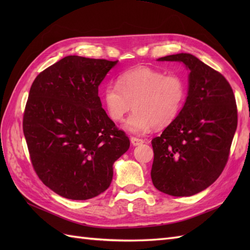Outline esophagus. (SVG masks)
<instances>
[{
    "label": "esophagus",
    "instance_id": "1",
    "mask_svg": "<svg viewBox=\"0 0 250 250\" xmlns=\"http://www.w3.org/2000/svg\"><path fill=\"white\" fill-rule=\"evenodd\" d=\"M144 141L141 140V139H137V137H131V144L133 146H139L142 145Z\"/></svg>",
    "mask_w": 250,
    "mask_h": 250
}]
</instances>
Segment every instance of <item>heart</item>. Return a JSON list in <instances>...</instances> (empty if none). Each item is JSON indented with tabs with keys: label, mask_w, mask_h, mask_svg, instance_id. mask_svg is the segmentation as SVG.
Returning a JSON list of instances; mask_svg holds the SVG:
<instances>
[{
	"label": "heart",
	"mask_w": 250,
	"mask_h": 250,
	"mask_svg": "<svg viewBox=\"0 0 250 250\" xmlns=\"http://www.w3.org/2000/svg\"><path fill=\"white\" fill-rule=\"evenodd\" d=\"M187 84L185 79L148 66H139L120 74L117 84H108L103 91L106 113L120 122L133 104L135 109L126 120L125 129L144 134L156 128H164L177 118L182 110Z\"/></svg>",
	"instance_id": "obj_1"
}]
</instances>
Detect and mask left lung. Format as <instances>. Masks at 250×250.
<instances>
[{"label": "left lung", "mask_w": 250, "mask_h": 250, "mask_svg": "<svg viewBox=\"0 0 250 250\" xmlns=\"http://www.w3.org/2000/svg\"><path fill=\"white\" fill-rule=\"evenodd\" d=\"M158 61L184 63L188 95L177 118L151 141V180L163 193L190 196L209 187L226 167L237 126L234 93L219 72L193 55Z\"/></svg>", "instance_id": "left-lung-1"}]
</instances>
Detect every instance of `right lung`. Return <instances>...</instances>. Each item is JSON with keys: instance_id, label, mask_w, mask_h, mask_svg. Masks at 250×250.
<instances>
[{"instance_id": "right-lung-1", "label": "right lung", "mask_w": 250, "mask_h": 250, "mask_svg": "<svg viewBox=\"0 0 250 250\" xmlns=\"http://www.w3.org/2000/svg\"><path fill=\"white\" fill-rule=\"evenodd\" d=\"M118 61L67 56L40 73L23 114L33 167L54 192L88 200L107 189L130 140L102 108L99 86Z\"/></svg>"}]
</instances>
